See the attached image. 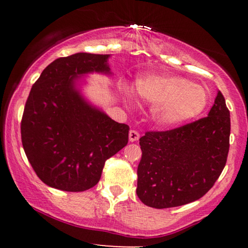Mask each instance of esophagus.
I'll return each mask as SVG.
<instances>
[{
	"label": "esophagus",
	"instance_id": "1",
	"mask_svg": "<svg viewBox=\"0 0 248 248\" xmlns=\"http://www.w3.org/2000/svg\"><path fill=\"white\" fill-rule=\"evenodd\" d=\"M139 139H140V134H139V132L131 130L130 133H128V140H130L131 142H135V141H138Z\"/></svg>",
	"mask_w": 248,
	"mask_h": 248
}]
</instances>
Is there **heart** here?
<instances>
[{
  "label": "heart",
  "mask_w": 248,
  "mask_h": 248,
  "mask_svg": "<svg viewBox=\"0 0 248 248\" xmlns=\"http://www.w3.org/2000/svg\"><path fill=\"white\" fill-rule=\"evenodd\" d=\"M134 93L154 104L151 115L160 127H177L200 116L209 105V93L201 84L171 74L139 77Z\"/></svg>",
  "instance_id": "obj_1"
}]
</instances>
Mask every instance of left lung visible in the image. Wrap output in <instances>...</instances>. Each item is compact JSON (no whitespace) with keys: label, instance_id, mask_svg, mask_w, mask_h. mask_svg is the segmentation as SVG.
Masks as SVG:
<instances>
[{"label":"left lung","instance_id":"8db88e82","mask_svg":"<svg viewBox=\"0 0 248 248\" xmlns=\"http://www.w3.org/2000/svg\"><path fill=\"white\" fill-rule=\"evenodd\" d=\"M230 113L218 91L208 116L140 139L137 194L155 209L174 208L202 198L225 168L229 151Z\"/></svg>","mask_w":248,"mask_h":248}]
</instances>
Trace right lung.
I'll list each match as a JSON object with an SVG mask.
<instances>
[{
  "label": "right lung",
  "instance_id": "obj_1",
  "mask_svg": "<svg viewBox=\"0 0 248 248\" xmlns=\"http://www.w3.org/2000/svg\"><path fill=\"white\" fill-rule=\"evenodd\" d=\"M110 54L77 53L53 61L30 90L21 121L23 150L46 185L87 191L99 182L105 162L128 142L120 124L83 93L86 78L111 77Z\"/></svg>",
  "mask_w": 248,
  "mask_h": 248
}]
</instances>
